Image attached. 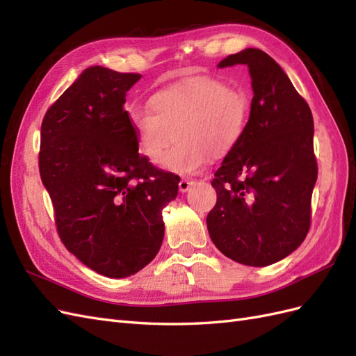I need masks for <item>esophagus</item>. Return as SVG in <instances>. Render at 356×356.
Segmentation results:
<instances>
[{
	"label": "esophagus",
	"instance_id": "obj_1",
	"mask_svg": "<svg viewBox=\"0 0 356 356\" xmlns=\"http://www.w3.org/2000/svg\"><path fill=\"white\" fill-rule=\"evenodd\" d=\"M194 184H195V180H193V179H181L179 181V189L181 191V193H186L189 186H193Z\"/></svg>",
	"mask_w": 356,
	"mask_h": 356
}]
</instances>
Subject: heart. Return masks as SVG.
Instances as JSON below:
<instances>
[{
    "instance_id": "heart-1",
    "label": "heart",
    "mask_w": 356,
    "mask_h": 356,
    "mask_svg": "<svg viewBox=\"0 0 356 356\" xmlns=\"http://www.w3.org/2000/svg\"><path fill=\"white\" fill-rule=\"evenodd\" d=\"M250 100L243 90L215 78L171 86L150 97V108H132L129 117L141 152L153 163H163L174 140L179 143L165 162L179 175H193L207 156L229 153L245 132Z\"/></svg>"
}]
</instances>
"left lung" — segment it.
<instances>
[{"label": "left lung", "mask_w": 356, "mask_h": 356, "mask_svg": "<svg viewBox=\"0 0 356 356\" xmlns=\"http://www.w3.org/2000/svg\"><path fill=\"white\" fill-rule=\"evenodd\" d=\"M247 65L254 96L247 127L216 170L207 230L224 256L247 266L287 257L307 238L317 180L313 114L266 52L247 48L220 67Z\"/></svg>", "instance_id": "8db88e82"}]
</instances>
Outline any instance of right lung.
Here are the masks:
<instances>
[{
  "label": "right lung",
  "instance_id": "right-lung-1",
  "mask_svg": "<svg viewBox=\"0 0 356 356\" xmlns=\"http://www.w3.org/2000/svg\"><path fill=\"white\" fill-rule=\"evenodd\" d=\"M140 78L86 69L48 108L40 129L39 170L60 239L109 278L131 277L156 257L162 209L177 197L180 181L138 153L123 105Z\"/></svg>",
  "mask_w": 356,
  "mask_h": 356
}]
</instances>
